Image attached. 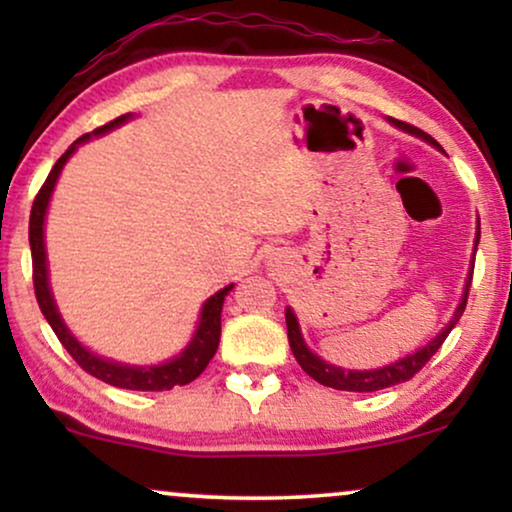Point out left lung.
<instances>
[{
	"label": "left lung",
	"mask_w": 512,
	"mask_h": 512,
	"mask_svg": "<svg viewBox=\"0 0 512 512\" xmlns=\"http://www.w3.org/2000/svg\"><path fill=\"white\" fill-rule=\"evenodd\" d=\"M389 121L398 125V128L412 132V135L426 139V142H431L433 146H438V149H440V144L436 142V139H433L431 135H426L424 130L415 128V125H410L405 121H396V118H389ZM478 242H480V230H478V237H475V249H478ZM471 282H473V268H471V277H468V282H466L464 298H461L457 312H454V319L445 326V331L438 333V338H433L429 345L419 349V352L405 356V359L391 363V366H384V368H377V370H347V373H345L342 368L321 361L317 354H312L310 349L305 347L303 335H300V328H298V321H296V314H293L291 310H286V328H289L291 352H293V356H296V361L300 363V368H303L305 373L312 377V380H317L319 384H324V387H331V389H340V391H380V389L394 387V384L408 382L410 377H415L419 370H422L426 363L431 361V356L438 352L447 335H450L454 324H457L461 314H464L468 291H471Z\"/></svg>",
	"instance_id": "1"
}]
</instances>
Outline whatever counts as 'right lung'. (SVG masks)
I'll use <instances>...</instances> for the list:
<instances>
[{
	"instance_id": "1",
	"label": "right lung",
	"mask_w": 512,
	"mask_h": 512,
	"mask_svg": "<svg viewBox=\"0 0 512 512\" xmlns=\"http://www.w3.org/2000/svg\"><path fill=\"white\" fill-rule=\"evenodd\" d=\"M128 116H118L107 125H100V128L93 130V135H102L116 125H121ZM90 135H81L76 142L69 146V149L58 158V163L53 165L51 174H48L44 186L39 188L37 198L32 202V214H30V249H32V279H34V296H37V303L44 312L48 324H51L53 333L58 335L62 347L67 349L69 356L79 363V366L90 373L97 380L111 384V387L121 389H135V391H165L172 387H184V384L193 382L202 370L207 368V363L212 361L216 354V347H219L221 338V307L226 293L233 289V284L214 293L212 298L207 300L205 307H202L200 314V326L198 333L193 335V342L188 345L181 356L174 361H167L163 366H149V368H135V366H121V363L104 361L100 356L90 354L86 347H81V342H76L72 333L67 331V326L62 324L58 310H55L51 289H48V270H46V249H44V216L48 200H51L53 186L58 181V174L62 165L67 163V158L72 156L76 144L86 142Z\"/></svg>"
}]
</instances>
